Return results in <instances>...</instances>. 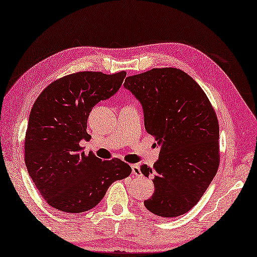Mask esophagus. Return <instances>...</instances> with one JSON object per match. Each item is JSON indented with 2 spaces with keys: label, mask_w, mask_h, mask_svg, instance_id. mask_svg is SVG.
<instances>
[{
  "label": "esophagus",
  "mask_w": 257,
  "mask_h": 257,
  "mask_svg": "<svg viewBox=\"0 0 257 257\" xmlns=\"http://www.w3.org/2000/svg\"><path fill=\"white\" fill-rule=\"evenodd\" d=\"M131 168H132V173L134 175H136V176L141 175V170H140V165H139V164H132Z\"/></svg>",
  "instance_id": "esophagus-1"
}]
</instances>
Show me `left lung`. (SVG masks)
<instances>
[{"instance_id": "obj_1", "label": "left lung", "mask_w": 257, "mask_h": 257, "mask_svg": "<svg viewBox=\"0 0 257 257\" xmlns=\"http://www.w3.org/2000/svg\"><path fill=\"white\" fill-rule=\"evenodd\" d=\"M124 86L140 101L145 127L161 147L154 168L155 192L145 206L155 215L176 217L198 203L215 176L218 121L203 89L178 68H154L126 77Z\"/></svg>"}]
</instances>
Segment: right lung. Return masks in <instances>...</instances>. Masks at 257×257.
Instances as JSON below:
<instances>
[{"label": "right lung", "instance_id": "1", "mask_svg": "<svg viewBox=\"0 0 257 257\" xmlns=\"http://www.w3.org/2000/svg\"><path fill=\"white\" fill-rule=\"evenodd\" d=\"M125 71L107 75L79 71L57 79L41 92L29 113L25 163L46 203L66 213L90 211L108 188L127 178L131 167L118 158L101 161L85 153L89 115L96 103L119 90Z\"/></svg>", "mask_w": 257, "mask_h": 257}]
</instances>
